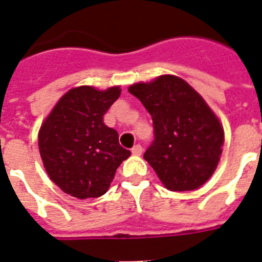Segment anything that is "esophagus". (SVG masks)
Instances as JSON below:
<instances>
[{
  "label": "esophagus",
  "instance_id": "1",
  "mask_svg": "<svg viewBox=\"0 0 262 262\" xmlns=\"http://www.w3.org/2000/svg\"><path fill=\"white\" fill-rule=\"evenodd\" d=\"M132 154L137 155V157L142 154V146H141V145L133 146V148H132Z\"/></svg>",
  "mask_w": 262,
  "mask_h": 262
}]
</instances>
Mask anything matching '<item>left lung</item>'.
<instances>
[{
	"instance_id": "left-lung-1",
	"label": "left lung",
	"mask_w": 262,
	"mask_h": 262,
	"mask_svg": "<svg viewBox=\"0 0 262 262\" xmlns=\"http://www.w3.org/2000/svg\"><path fill=\"white\" fill-rule=\"evenodd\" d=\"M128 90L151 115L154 141L143 158L164 187L173 192L201 187L215 171L225 141L210 107L176 75H160Z\"/></svg>"
}]
</instances>
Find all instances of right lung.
I'll use <instances>...</instances> for the list:
<instances>
[{
	"label": "right lung",
	"mask_w": 262,
	"mask_h": 262,
	"mask_svg": "<svg viewBox=\"0 0 262 262\" xmlns=\"http://www.w3.org/2000/svg\"><path fill=\"white\" fill-rule=\"evenodd\" d=\"M121 94L120 86L99 91L75 87L57 102L40 128L39 150L51 180L67 194L95 199L104 194L130 151L103 116Z\"/></svg>",
	"instance_id": "right-lung-1"
}]
</instances>
